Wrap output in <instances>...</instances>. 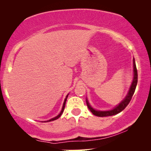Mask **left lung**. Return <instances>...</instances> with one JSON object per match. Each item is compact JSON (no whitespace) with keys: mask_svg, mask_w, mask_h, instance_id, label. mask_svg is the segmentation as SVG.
Listing matches in <instances>:
<instances>
[{"mask_svg":"<svg viewBox=\"0 0 151 151\" xmlns=\"http://www.w3.org/2000/svg\"><path fill=\"white\" fill-rule=\"evenodd\" d=\"M133 82H132L131 85L130 86V88L129 90V92L127 96H126L125 98L122 101V102L119 103L118 105H117L116 106L114 107L113 109L109 111H98L94 109L93 107L91 106L89 102L87 100V98H86V104H87V106L89 110L91 111L93 114L96 115V116L98 117H106V116H111V115H116L117 113H120L121 111H122L124 109L128 104H129L130 101H131L132 97H133L134 93H135L136 86H137V68H136V65H135V58H133Z\"/></svg>","mask_w":151,"mask_h":151,"instance_id":"obj_1","label":"left lung"}]
</instances>
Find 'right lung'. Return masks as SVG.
Returning a JSON list of instances; mask_svg holds the SVG:
<instances>
[{"mask_svg": "<svg viewBox=\"0 0 151 151\" xmlns=\"http://www.w3.org/2000/svg\"><path fill=\"white\" fill-rule=\"evenodd\" d=\"M68 96H69V94H67V96H66V98H65V101H64V103H63V108H62V110H61V111H60V113L56 117H53V118H51V119H49V120L42 122H51V121L55 120V119H58L59 117L61 116V115L63 114V111H64V109H65V104H66V101H67V98H68Z\"/></svg>", "mask_w": 151, "mask_h": 151, "instance_id": "right-lung-1", "label": "right lung"}]
</instances>
